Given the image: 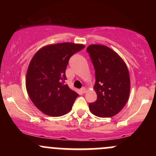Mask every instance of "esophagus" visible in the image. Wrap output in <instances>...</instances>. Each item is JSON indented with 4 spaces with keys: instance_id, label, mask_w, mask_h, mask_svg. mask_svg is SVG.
I'll return each instance as SVG.
<instances>
[{
    "instance_id": "obj_1",
    "label": "esophagus",
    "mask_w": 156,
    "mask_h": 156,
    "mask_svg": "<svg viewBox=\"0 0 156 156\" xmlns=\"http://www.w3.org/2000/svg\"><path fill=\"white\" fill-rule=\"evenodd\" d=\"M80 91H81L82 93H86V92H87V89H86L85 87H82V88L80 89Z\"/></svg>"
}]
</instances>
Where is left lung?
<instances>
[{
	"mask_svg": "<svg viewBox=\"0 0 156 156\" xmlns=\"http://www.w3.org/2000/svg\"><path fill=\"white\" fill-rule=\"evenodd\" d=\"M87 53L95 69L94 89L98 95L89 103L93 114L99 117H112L126 104L130 94L129 72L124 61L111 48L101 44H91Z\"/></svg>",
	"mask_w": 156,
	"mask_h": 156,
	"instance_id": "left-lung-1",
	"label": "left lung"
}]
</instances>
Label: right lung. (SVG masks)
<instances>
[{
    "mask_svg": "<svg viewBox=\"0 0 156 156\" xmlns=\"http://www.w3.org/2000/svg\"><path fill=\"white\" fill-rule=\"evenodd\" d=\"M84 47L71 42L49 44L34 55L26 86L31 101L42 113L60 117L71 110L78 94L65 84L66 68L69 58Z\"/></svg>",
    "mask_w": 156,
    "mask_h": 156,
    "instance_id": "right-lung-1",
    "label": "right lung"
}]
</instances>
